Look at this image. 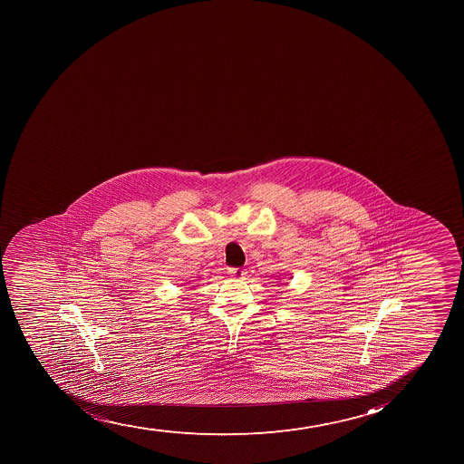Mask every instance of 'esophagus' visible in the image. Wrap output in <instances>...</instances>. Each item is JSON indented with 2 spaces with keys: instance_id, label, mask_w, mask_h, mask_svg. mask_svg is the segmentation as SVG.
I'll use <instances>...</instances> for the list:
<instances>
[{
  "instance_id": "obj_1",
  "label": "esophagus",
  "mask_w": 464,
  "mask_h": 464,
  "mask_svg": "<svg viewBox=\"0 0 464 464\" xmlns=\"http://www.w3.org/2000/svg\"><path fill=\"white\" fill-rule=\"evenodd\" d=\"M229 276H233V278H244L246 276V271L245 269H239V267H228Z\"/></svg>"
}]
</instances>
